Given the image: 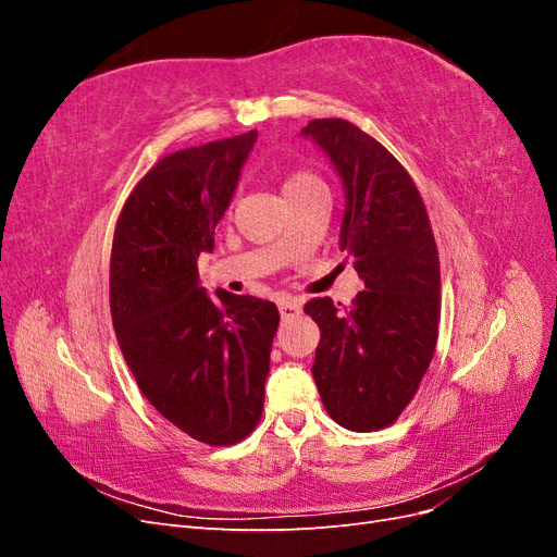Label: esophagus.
Returning a JSON list of instances; mask_svg holds the SVG:
<instances>
[{"label": "esophagus", "mask_w": 557, "mask_h": 557, "mask_svg": "<svg viewBox=\"0 0 557 557\" xmlns=\"http://www.w3.org/2000/svg\"><path fill=\"white\" fill-rule=\"evenodd\" d=\"M278 311H281V318H283V320H290V318L299 315L301 307H299V301H297V299H293V297H283V299H278Z\"/></svg>", "instance_id": "34e87169"}]
</instances>
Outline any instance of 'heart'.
<instances>
[{
    "label": "heart",
    "instance_id": "heart-1",
    "mask_svg": "<svg viewBox=\"0 0 557 557\" xmlns=\"http://www.w3.org/2000/svg\"><path fill=\"white\" fill-rule=\"evenodd\" d=\"M313 188H325V185H323V181H320L313 172H307V170L293 172L288 178H285V183H283L285 197H288V195H297V193H305V190H313Z\"/></svg>",
    "mask_w": 557,
    "mask_h": 557
}]
</instances>
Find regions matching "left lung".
Wrapping results in <instances>:
<instances>
[{"label": "left lung", "instance_id": "left-lung-1", "mask_svg": "<svg viewBox=\"0 0 557 557\" xmlns=\"http://www.w3.org/2000/svg\"><path fill=\"white\" fill-rule=\"evenodd\" d=\"M301 137L342 178L339 246L364 283L350 309L330 297L307 301L320 327L311 374L334 423L374 432L407 409L434 356L440 256L423 197L391 150L342 117H318Z\"/></svg>", "mask_w": 557, "mask_h": 557}]
</instances>
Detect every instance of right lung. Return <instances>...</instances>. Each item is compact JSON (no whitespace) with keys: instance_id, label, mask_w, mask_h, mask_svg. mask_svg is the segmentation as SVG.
<instances>
[{"instance_id":"1","label":"right lung","mask_w":557,"mask_h":557,"mask_svg":"<svg viewBox=\"0 0 557 557\" xmlns=\"http://www.w3.org/2000/svg\"><path fill=\"white\" fill-rule=\"evenodd\" d=\"M258 132L162 158L132 190L111 248V318L139 391L193 440L242 442L262 416L274 301L213 295L197 258L237 190Z\"/></svg>"}]
</instances>
